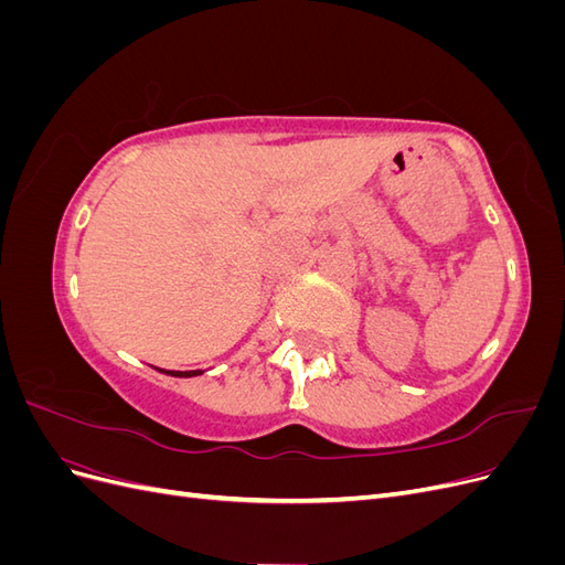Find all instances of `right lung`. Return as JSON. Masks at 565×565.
I'll return each mask as SVG.
<instances>
[{"instance_id": "add662e5", "label": "right lung", "mask_w": 565, "mask_h": 565, "mask_svg": "<svg viewBox=\"0 0 565 565\" xmlns=\"http://www.w3.org/2000/svg\"><path fill=\"white\" fill-rule=\"evenodd\" d=\"M156 370H160V367H156ZM162 374H169V377H198V374H202V370H185V372H181V370H160Z\"/></svg>"}]
</instances>
